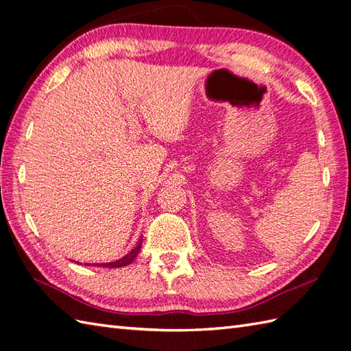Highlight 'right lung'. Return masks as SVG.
Segmentation results:
<instances>
[{
  "mask_svg": "<svg viewBox=\"0 0 351 351\" xmlns=\"http://www.w3.org/2000/svg\"><path fill=\"white\" fill-rule=\"evenodd\" d=\"M141 246H142V236H141V239H139V241H138V245L134 246L130 252L128 254V255H124L123 258H120V259H117V261H112V263H105V264H95V267H108V268H119V267H125V265H129V264H132L133 261H134V258L138 256V254H139V250H141Z\"/></svg>",
  "mask_w": 351,
  "mask_h": 351,
  "instance_id": "obj_1",
  "label": "right lung"
}]
</instances>
